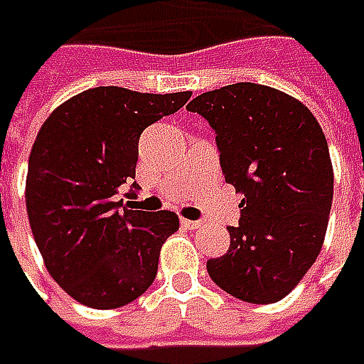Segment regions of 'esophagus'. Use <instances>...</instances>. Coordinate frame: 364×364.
I'll use <instances>...</instances> for the list:
<instances>
[{
    "mask_svg": "<svg viewBox=\"0 0 364 364\" xmlns=\"http://www.w3.org/2000/svg\"><path fill=\"white\" fill-rule=\"evenodd\" d=\"M180 223H182V227H186V229H190V231H194V229L203 227V223H200V220H190V218H182Z\"/></svg>",
    "mask_w": 364,
    "mask_h": 364,
    "instance_id": "34e87169",
    "label": "esophagus"
}]
</instances>
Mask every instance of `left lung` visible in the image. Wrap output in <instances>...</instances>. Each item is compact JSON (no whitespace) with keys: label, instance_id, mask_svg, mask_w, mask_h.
Wrapping results in <instances>:
<instances>
[{"label":"left lung","instance_id":"8db88e82","mask_svg":"<svg viewBox=\"0 0 364 364\" xmlns=\"http://www.w3.org/2000/svg\"><path fill=\"white\" fill-rule=\"evenodd\" d=\"M217 133L220 168L243 200L231 247L206 261L220 289L249 304L286 298L314 265L328 227L334 174L310 109L286 92L237 82L186 107Z\"/></svg>","mask_w":364,"mask_h":364}]
</instances>
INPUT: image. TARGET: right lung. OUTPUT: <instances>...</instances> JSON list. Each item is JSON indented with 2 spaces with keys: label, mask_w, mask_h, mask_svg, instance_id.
I'll list each match as a JSON object with an SVG mask.
<instances>
[{
  "label": "right lung",
  "mask_w": 364,
  "mask_h": 364,
  "mask_svg": "<svg viewBox=\"0 0 364 364\" xmlns=\"http://www.w3.org/2000/svg\"><path fill=\"white\" fill-rule=\"evenodd\" d=\"M190 95L97 87L52 111L38 132L26 178L32 235L54 282L89 308L125 306L156 279L178 217L132 210L117 194L135 178L141 132Z\"/></svg>",
  "instance_id": "add662e5"
}]
</instances>
